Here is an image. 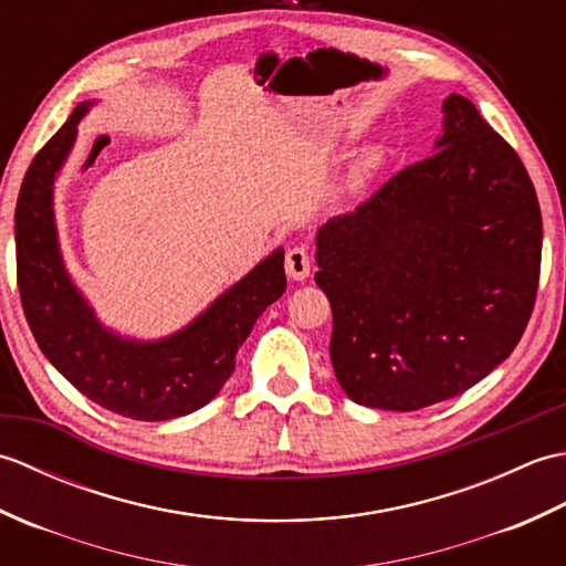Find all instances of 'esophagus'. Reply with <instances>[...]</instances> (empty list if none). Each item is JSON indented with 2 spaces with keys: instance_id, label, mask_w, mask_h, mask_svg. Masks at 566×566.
Segmentation results:
<instances>
[{
  "instance_id": "esophagus-1",
  "label": "esophagus",
  "mask_w": 566,
  "mask_h": 566,
  "mask_svg": "<svg viewBox=\"0 0 566 566\" xmlns=\"http://www.w3.org/2000/svg\"><path fill=\"white\" fill-rule=\"evenodd\" d=\"M284 268H286V274H290V280L304 282L311 272V258H308L306 248H292L290 252H286Z\"/></svg>"
}]
</instances>
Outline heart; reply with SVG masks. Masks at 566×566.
Returning <instances> with one entry per match:
<instances>
[{"mask_svg":"<svg viewBox=\"0 0 566 566\" xmlns=\"http://www.w3.org/2000/svg\"><path fill=\"white\" fill-rule=\"evenodd\" d=\"M375 165H377V158H375V155H371V158H367L365 163H359V167H357L355 175H353V179H350V187H353V189H357L359 185H363V182H365V177H367V172H369L371 167H375Z\"/></svg>","mask_w":566,"mask_h":566,"instance_id":"heart-1","label":"heart"}]
</instances>
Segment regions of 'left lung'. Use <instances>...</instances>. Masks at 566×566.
Returning a JSON list of instances; mask_svg holds the SVG:
<instances>
[{
    "mask_svg": "<svg viewBox=\"0 0 566 566\" xmlns=\"http://www.w3.org/2000/svg\"><path fill=\"white\" fill-rule=\"evenodd\" d=\"M430 158L316 233L331 363L359 406L418 411L506 359L531 321L543 252L535 187L460 94Z\"/></svg>",
    "mask_w": 566,
    "mask_h": 566,
    "instance_id": "1",
    "label": "left lung"
}]
</instances>
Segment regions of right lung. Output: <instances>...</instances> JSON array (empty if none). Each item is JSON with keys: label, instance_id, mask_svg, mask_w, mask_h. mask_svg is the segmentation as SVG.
I'll return each mask as SVG.
<instances>
[{"label": "right lung", "instance_id": "obj_1", "mask_svg": "<svg viewBox=\"0 0 566 566\" xmlns=\"http://www.w3.org/2000/svg\"><path fill=\"white\" fill-rule=\"evenodd\" d=\"M82 102L45 143L23 177L14 213L17 280L35 343L60 375L90 401L134 420H170L207 406L235 369L238 347L286 290L284 250L258 262L207 311L160 340L106 328L60 252L53 187L77 140Z\"/></svg>", "mask_w": 566, "mask_h": 566}]
</instances>
